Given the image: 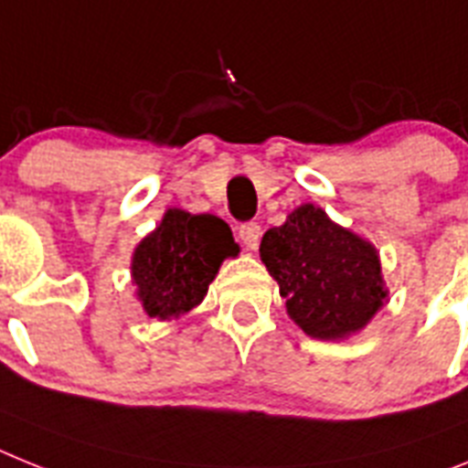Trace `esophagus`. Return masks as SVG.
Returning a JSON list of instances; mask_svg holds the SVG:
<instances>
[{"label": "esophagus", "mask_w": 468, "mask_h": 468, "mask_svg": "<svg viewBox=\"0 0 468 468\" xmlns=\"http://www.w3.org/2000/svg\"><path fill=\"white\" fill-rule=\"evenodd\" d=\"M240 240L242 245H247V250H257L259 240H261V226L257 221H247L240 226Z\"/></svg>", "instance_id": "34e87169"}]
</instances>
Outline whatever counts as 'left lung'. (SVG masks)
<instances>
[{"label":"left lung","mask_w":468,"mask_h":468,"mask_svg":"<svg viewBox=\"0 0 468 468\" xmlns=\"http://www.w3.org/2000/svg\"><path fill=\"white\" fill-rule=\"evenodd\" d=\"M259 254L294 324L319 340L364 328L388 297L374 245L335 226L314 204H302L282 226L266 230Z\"/></svg>","instance_id":"8db88e82"}]
</instances>
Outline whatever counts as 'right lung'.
<instances>
[{"mask_svg":"<svg viewBox=\"0 0 468 468\" xmlns=\"http://www.w3.org/2000/svg\"><path fill=\"white\" fill-rule=\"evenodd\" d=\"M235 254L233 233L218 216L168 209L133 257V278L144 312L166 321L197 307L223 259Z\"/></svg>","mask_w":468,"mask_h":468,"instance_id":"1","label":"right lung"}]
</instances>
